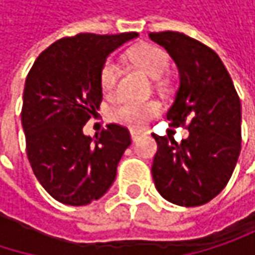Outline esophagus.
I'll use <instances>...</instances> for the list:
<instances>
[{
	"instance_id": "esophagus-1",
	"label": "esophagus",
	"mask_w": 255,
	"mask_h": 255,
	"mask_svg": "<svg viewBox=\"0 0 255 255\" xmlns=\"http://www.w3.org/2000/svg\"><path fill=\"white\" fill-rule=\"evenodd\" d=\"M129 134H131V138H132L134 141H135L137 138H140V135H143V132H141V131H131Z\"/></svg>"
}]
</instances>
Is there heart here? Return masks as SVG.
<instances>
[{
    "label": "heart",
    "mask_w": 255,
    "mask_h": 255,
    "mask_svg": "<svg viewBox=\"0 0 255 255\" xmlns=\"http://www.w3.org/2000/svg\"><path fill=\"white\" fill-rule=\"evenodd\" d=\"M128 59L137 68L153 79H159L168 69V54L152 44H140L128 53ZM118 84V66L115 62L108 60L100 71V87L105 97L112 99L117 94ZM159 112V105L152 100H124L118 105L112 118L131 128H143Z\"/></svg>",
    "instance_id": "b5f03b06"
}]
</instances>
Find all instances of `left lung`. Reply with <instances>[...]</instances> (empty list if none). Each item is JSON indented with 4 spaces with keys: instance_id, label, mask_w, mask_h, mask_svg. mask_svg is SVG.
<instances>
[{
    "instance_id": "left-lung-1",
    "label": "left lung",
    "mask_w": 255,
    "mask_h": 255,
    "mask_svg": "<svg viewBox=\"0 0 255 255\" xmlns=\"http://www.w3.org/2000/svg\"><path fill=\"white\" fill-rule=\"evenodd\" d=\"M178 71V88L167 120L189 129L177 143L153 134L158 150L152 177L164 199L181 207L204 205L228 184L241 152V100L223 62L210 47L180 33L150 32Z\"/></svg>"
}]
</instances>
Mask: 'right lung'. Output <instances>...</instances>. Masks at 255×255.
Masks as SVG:
<instances>
[{
	"instance_id": "add662e5",
	"label": "right lung",
	"mask_w": 255,
	"mask_h": 255,
	"mask_svg": "<svg viewBox=\"0 0 255 255\" xmlns=\"http://www.w3.org/2000/svg\"><path fill=\"white\" fill-rule=\"evenodd\" d=\"M78 33L44 50L29 71L22 127L35 177L59 202L81 207L102 198L131 144L127 128L109 124L93 138L82 128L103 99L100 71L117 48L137 38Z\"/></svg>"
}]
</instances>
